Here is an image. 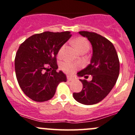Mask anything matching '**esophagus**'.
<instances>
[{
	"label": "esophagus",
	"instance_id": "esophagus-1",
	"mask_svg": "<svg viewBox=\"0 0 135 135\" xmlns=\"http://www.w3.org/2000/svg\"><path fill=\"white\" fill-rule=\"evenodd\" d=\"M67 80L69 81H73L74 80V77H73V76H68Z\"/></svg>",
	"mask_w": 135,
	"mask_h": 135
}]
</instances>
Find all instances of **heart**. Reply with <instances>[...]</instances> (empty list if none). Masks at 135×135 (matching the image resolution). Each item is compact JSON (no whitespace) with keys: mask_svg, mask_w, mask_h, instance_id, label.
<instances>
[{"mask_svg":"<svg viewBox=\"0 0 135 135\" xmlns=\"http://www.w3.org/2000/svg\"><path fill=\"white\" fill-rule=\"evenodd\" d=\"M73 44H74V46L76 47L77 50L79 52L82 51H88L89 48H90V44H89L88 41L83 37H78L77 38H76L73 41ZM63 48L64 46H62L60 49L59 51V55H61ZM80 66V64L77 63V62L76 63H73V62H62L61 65V69L65 73H67V74H72L76 70L79 69Z\"/></svg>","mask_w":135,"mask_h":135,"instance_id":"heart-1","label":"heart"}]
</instances>
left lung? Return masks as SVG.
<instances>
[{
  "label": "left lung",
  "instance_id": "left-lung-1",
  "mask_svg": "<svg viewBox=\"0 0 135 135\" xmlns=\"http://www.w3.org/2000/svg\"><path fill=\"white\" fill-rule=\"evenodd\" d=\"M78 33L91 43L92 56L90 63L77 74L85 78L91 75L92 80H80L83 88L73 93V97L80 104L93 105L103 100L115 86L119 74V61L114 45L105 37L90 31Z\"/></svg>",
  "mask_w": 135,
  "mask_h": 135
}]
</instances>
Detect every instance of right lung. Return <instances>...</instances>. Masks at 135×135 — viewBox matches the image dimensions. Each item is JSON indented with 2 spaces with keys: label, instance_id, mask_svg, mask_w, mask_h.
Instances as JSON below:
<instances>
[{
  "label": "right lung",
  "instance_id": "1",
  "mask_svg": "<svg viewBox=\"0 0 135 135\" xmlns=\"http://www.w3.org/2000/svg\"><path fill=\"white\" fill-rule=\"evenodd\" d=\"M71 36L70 31H45L33 35L19 47L15 57L16 76L30 99L38 102L49 100L59 84L66 82V75L61 70L57 72L56 56Z\"/></svg>",
  "mask_w": 135,
  "mask_h": 135
}]
</instances>
